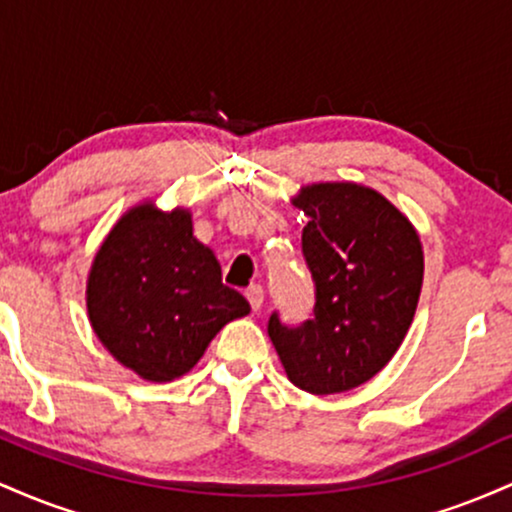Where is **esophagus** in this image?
Masks as SVG:
<instances>
[{
    "mask_svg": "<svg viewBox=\"0 0 512 512\" xmlns=\"http://www.w3.org/2000/svg\"><path fill=\"white\" fill-rule=\"evenodd\" d=\"M245 298H248V301H250V308L252 310H260L262 308V301H264L262 286L260 284L248 286V289H245Z\"/></svg>",
    "mask_w": 512,
    "mask_h": 512,
    "instance_id": "1",
    "label": "esophagus"
}]
</instances>
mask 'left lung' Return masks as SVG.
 <instances>
[{
    "label": "left lung",
    "instance_id": "1",
    "mask_svg": "<svg viewBox=\"0 0 512 512\" xmlns=\"http://www.w3.org/2000/svg\"><path fill=\"white\" fill-rule=\"evenodd\" d=\"M308 216L301 252L313 276V315L267 332L296 387L346 392L373 378L402 344L424 281V252L407 216L354 182H322L296 197Z\"/></svg>",
    "mask_w": 512,
    "mask_h": 512
}]
</instances>
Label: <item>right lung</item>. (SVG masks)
<instances>
[{"label":"right lung","mask_w":512,"mask_h":512,"mask_svg":"<svg viewBox=\"0 0 512 512\" xmlns=\"http://www.w3.org/2000/svg\"><path fill=\"white\" fill-rule=\"evenodd\" d=\"M86 305L110 354L154 383L185 375L226 322L250 313L243 293L221 281L214 252L192 236L190 214L154 204L129 211L105 238Z\"/></svg>","instance_id":"right-lung-1"}]
</instances>
